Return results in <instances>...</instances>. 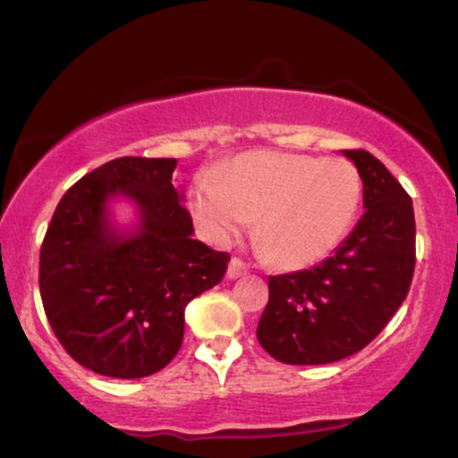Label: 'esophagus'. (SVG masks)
<instances>
[{
  "mask_svg": "<svg viewBox=\"0 0 458 458\" xmlns=\"http://www.w3.org/2000/svg\"><path fill=\"white\" fill-rule=\"evenodd\" d=\"M245 273H247L245 262L239 259H233L228 265V271H225V277H228V280H239V277H243Z\"/></svg>",
  "mask_w": 458,
  "mask_h": 458,
  "instance_id": "esophagus-1",
  "label": "esophagus"
}]
</instances>
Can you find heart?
Listing matches in <instances>:
<instances>
[{
  "instance_id": "b5f03b06",
  "label": "heart",
  "mask_w": 458,
  "mask_h": 458,
  "mask_svg": "<svg viewBox=\"0 0 458 458\" xmlns=\"http://www.w3.org/2000/svg\"><path fill=\"white\" fill-rule=\"evenodd\" d=\"M360 199V174L343 157L256 150L215 178L199 176L189 208L199 233L215 245L234 241L256 219L254 239L273 265L301 269L340 245Z\"/></svg>"
}]
</instances>
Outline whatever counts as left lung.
Instances as JSON below:
<instances>
[{"instance_id":"left-lung-1","label":"left lung","mask_w":458,"mask_h":458,"mask_svg":"<svg viewBox=\"0 0 458 458\" xmlns=\"http://www.w3.org/2000/svg\"><path fill=\"white\" fill-rule=\"evenodd\" d=\"M364 182V215L314 269L269 277L256 338L284 364L318 366L361 351L407 297L415 267L411 198L366 150H343Z\"/></svg>"}]
</instances>
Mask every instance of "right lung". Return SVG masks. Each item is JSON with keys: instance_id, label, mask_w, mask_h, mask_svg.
<instances>
[{"instance_id": "add662e5", "label": "right lung", "mask_w": 458, "mask_h": 458, "mask_svg": "<svg viewBox=\"0 0 458 458\" xmlns=\"http://www.w3.org/2000/svg\"><path fill=\"white\" fill-rule=\"evenodd\" d=\"M176 159L120 157L77 181L40 250V297L66 353L97 375L141 379L172 361L191 299L222 282L230 256L191 239ZM124 199L136 222L120 226Z\"/></svg>"}]
</instances>
